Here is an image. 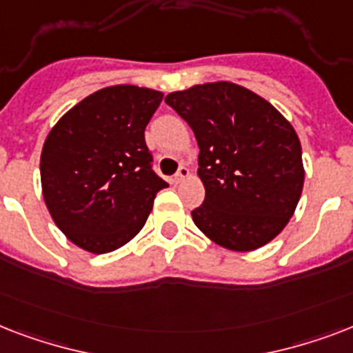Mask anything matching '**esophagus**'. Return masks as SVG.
I'll use <instances>...</instances> for the list:
<instances>
[{"instance_id":"1","label":"esophagus","mask_w":353,"mask_h":353,"mask_svg":"<svg viewBox=\"0 0 353 353\" xmlns=\"http://www.w3.org/2000/svg\"><path fill=\"white\" fill-rule=\"evenodd\" d=\"M188 177H190V170H188L185 165H181L179 166V170H177L176 176L172 177V183H174V185H179V183H183L185 179H188Z\"/></svg>"}]
</instances>
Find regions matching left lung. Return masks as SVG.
Returning <instances> with one entry per match:
<instances>
[{
  "instance_id": "left-lung-1",
  "label": "left lung",
  "mask_w": 353,
  "mask_h": 353,
  "mask_svg": "<svg viewBox=\"0 0 353 353\" xmlns=\"http://www.w3.org/2000/svg\"><path fill=\"white\" fill-rule=\"evenodd\" d=\"M192 128L205 201L192 220L209 240L247 252L274 240L304 187L299 135L276 108L234 82H207L166 95Z\"/></svg>"
}]
</instances>
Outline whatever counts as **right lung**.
<instances>
[{"instance_id": "obj_1", "label": "right lung", "mask_w": 353, "mask_h": 353, "mask_svg": "<svg viewBox=\"0 0 353 353\" xmlns=\"http://www.w3.org/2000/svg\"><path fill=\"white\" fill-rule=\"evenodd\" d=\"M161 91L108 85L63 113L40 157L41 194L69 241L93 254L112 252L137 236L155 194L168 187L150 166L144 130Z\"/></svg>"}]
</instances>
